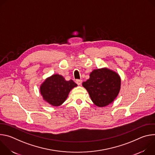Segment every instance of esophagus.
Listing matches in <instances>:
<instances>
[{"label":"esophagus","instance_id":"34e87169","mask_svg":"<svg viewBox=\"0 0 155 155\" xmlns=\"http://www.w3.org/2000/svg\"><path fill=\"white\" fill-rule=\"evenodd\" d=\"M75 82H76V83L78 85H80L81 84V83H82V80H76Z\"/></svg>","mask_w":155,"mask_h":155}]
</instances>
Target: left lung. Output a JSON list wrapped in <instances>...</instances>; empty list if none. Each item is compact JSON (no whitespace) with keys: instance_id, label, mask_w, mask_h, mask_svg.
Listing matches in <instances>:
<instances>
[{"instance_id":"1","label":"left lung","mask_w":155,"mask_h":155,"mask_svg":"<svg viewBox=\"0 0 155 155\" xmlns=\"http://www.w3.org/2000/svg\"><path fill=\"white\" fill-rule=\"evenodd\" d=\"M93 103L100 107L111 104L118 96L121 79L118 74L107 68L94 70L83 82Z\"/></svg>"}]
</instances>
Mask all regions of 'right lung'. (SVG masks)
<instances>
[{
	"label": "right lung",
	"mask_w": 155,
	"mask_h": 155,
	"mask_svg": "<svg viewBox=\"0 0 155 155\" xmlns=\"http://www.w3.org/2000/svg\"><path fill=\"white\" fill-rule=\"evenodd\" d=\"M77 86L73 80L66 81L62 76L54 74L45 80L40 90L44 100L57 107L66 100L71 90Z\"/></svg>",
	"instance_id": "right-lung-1"
}]
</instances>
